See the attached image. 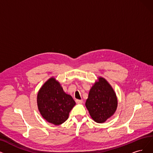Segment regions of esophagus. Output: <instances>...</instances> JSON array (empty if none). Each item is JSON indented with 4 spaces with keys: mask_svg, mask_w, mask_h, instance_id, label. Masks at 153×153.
Masks as SVG:
<instances>
[{
    "mask_svg": "<svg viewBox=\"0 0 153 153\" xmlns=\"http://www.w3.org/2000/svg\"><path fill=\"white\" fill-rule=\"evenodd\" d=\"M75 102H76V103H78V104H80V103H83V100H78V99H76L75 100Z\"/></svg>",
    "mask_w": 153,
    "mask_h": 153,
    "instance_id": "34e87169",
    "label": "esophagus"
}]
</instances>
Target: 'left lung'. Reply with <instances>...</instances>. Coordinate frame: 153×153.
<instances>
[{
  "instance_id": "8db88e82",
  "label": "left lung",
  "mask_w": 153,
  "mask_h": 153,
  "mask_svg": "<svg viewBox=\"0 0 153 153\" xmlns=\"http://www.w3.org/2000/svg\"><path fill=\"white\" fill-rule=\"evenodd\" d=\"M98 79L89 91L85 105L93 120L97 123H103L115 113L117 99L105 79L102 77Z\"/></svg>"
}]
</instances>
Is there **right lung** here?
<instances>
[{"label":"right lung","mask_w":153,"mask_h":153,"mask_svg":"<svg viewBox=\"0 0 153 153\" xmlns=\"http://www.w3.org/2000/svg\"><path fill=\"white\" fill-rule=\"evenodd\" d=\"M37 103L42 117L54 125L65 123L76 104L72 97L65 92L60 83L53 77L46 81L39 90Z\"/></svg>","instance_id":"add662e5"}]
</instances>
